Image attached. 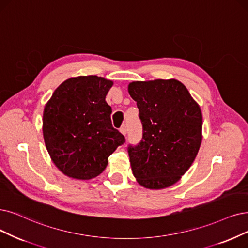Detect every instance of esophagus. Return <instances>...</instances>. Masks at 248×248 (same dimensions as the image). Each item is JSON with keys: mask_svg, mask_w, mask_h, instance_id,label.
<instances>
[{"mask_svg": "<svg viewBox=\"0 0 248 248\" xmlns=\"http://www.w3.org/2000/svg\"><path fill=\"white\" fill-rule=\"evenodd\" d=\"M120 132H121L123 135H126V133H127V126H126V125H123V126L120 128Z\"/></svg>", "mask_w": 248, "mask_h": 248, "instance_id": "esophagus-1", "label": "esophagus"}]
</instances>
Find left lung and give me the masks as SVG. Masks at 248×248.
<instances>
[{
    "label": "left lung",
    "instance_id": "obj_1",
    "mask_svg": "<svg viewBox=\"0 0 248 248\" xmlns=\"http://www.w3.org/2000/svg\"><path fill=\"white\" fill-rule=\"evenodd\" d=\"M142 140L128 155L136 181L148 189L177 183L195 160L202 140V115L185 85L177 79L132 81Z\"/></svg>",
    "mask_w": 248,
    "mask_h": 248
}]
</instances>
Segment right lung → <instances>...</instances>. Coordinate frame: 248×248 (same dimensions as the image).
<instances>
[{
	"mask_svg": "<svg viewBox=\"0 0 248 248\" xmlns=\"http://www.w3.org/2000/svg\"><path fill=\"white\" fill-rule=\"evenodd\" d=\"M113 81L96 75L77 76L59 85L44 108L43 134L53 163L73 179L100 175L108 158L125 142L112 126L106 95Z\"/></svg>",
	"mask_w": 248,
	"mask_h": 248,
	"instance_id": "right-lung-1",
	"label": "right lung"
}]
</instances>
